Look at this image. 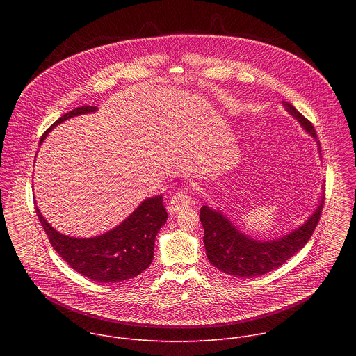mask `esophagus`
Masks as SVG:
<instances>
[{
  "label": "esophagus",
  "instance_id": "34e87169",
  "mask_svg": "<svg viewBox=\"0 0 356 356\" xmlns=\"http://www.w3.org/2000/svg\"><path fill=\"white\" fill-rule=\"evenodd\" d=\"M188 205H191V196L186 192H179L171 197L170 203L167 205V209L172 215V213H177L178 211L186 208Z\"/></svg>",
  "mask_w": 356,
  "mask_h": 356
}]
</instances>
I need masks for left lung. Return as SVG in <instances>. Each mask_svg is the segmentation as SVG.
<instances>
[{"label": "left lung", "mask_w": 356, "mask_h": 356, "mask_svg": "<svg viewBox=\"0 0 356 356\" xmlns=\"http://www.w3.org/2000/svg\"><path fill=\"white\" fill-rule=\"evenodd\" d=\"M282 105L292 115L300 126L316 141V133L312 124L289 102ZM318 152L321 147L316 141ZM325 185H322V195L312 213L299 227L270 240L251 237L241 230L218 208L203 205L200 209V220L204 227V247L207 257L218 270L234 275L252 278L273 271L286 263L293 254L300 251L311 238L323 208Z\"/></svg>", "instance_id": "obj_1"}]
</instances>
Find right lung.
<instances>
[{
  "label": "right lung",
  "mask_w": 356,
  "mask_h": 356,
  "mask_svg": "<svg viewBox=\"0 0 356 356\" xmlns=\"http://www.w3.org/2000/svg\"><path fill=\"white\" fill-rule=\"evenodd\" d=\"M97 106H79L64 113L41 137L40 145L51 130L74 116L93 113ZM37 216L47 232L53 250L76 273L97 282H120L141 274L152 263L154 240L167 222L163 196L145 199L122 223L100 236L82 238L57 232L42 216Z\"/></svg>",
  "instance_id": "right-lung-1"
}]
</instances>
